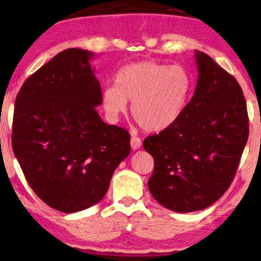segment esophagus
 <instances>
[{"instance_id":"esophagus-1","label":"esophagus","mask_w":261,"mask_h":261,"mask_svg":"<svg viewBox=\"0 0 261 261\" xmlns=\"http://www.w3.org/2000/svg\"><path fill=\"white\" fill-rule=\"evenodd\" d=\"M130 143H131L132 149H138L139 147L141 146V139L139 138V137H137V136H132Z\"/></svg>"}]
</instances>
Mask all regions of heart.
<instances>
[{"label": "heart", "instance_id": "b5f03b06", "mask_svg": "<svg viewBox=\"0 0 261 261\" xmlns=\"http://www.w3.org/2000/svg\"><path fill=\"white\" fill-rule=\"evenodd\" d=\"M192 90V77L182 66L156 61L127 65L117 73L115 85L102 91L108 115L118 117L132 102V116L146 131L158 132L171 126L181 116Z\"/></svg>", "mask_w": 261, "mask_h": 261}]
</instances>
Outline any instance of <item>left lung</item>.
I'll list each match as a JSON object with an SVG mask.
<instances>
[{
    "label": "left lung",
    "instance_id": "obj_1",
    "mask_svg": "<svg viewBox=\"0 0 261 261\" xmlns=\"http://www.w3.org/2000/svg\"><path fill=\"white\" fill-rule=\"evenodd\" d=\"M197 85L171 126L146 137L154 159L148 180L160 204L176 212L205 209L233 182L249 137L246 101L236 79L196 50Z\"/></svg>",
    "mask_w": 261,
    "mask_h": 261
}]
</instances>
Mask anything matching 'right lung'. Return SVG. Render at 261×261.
<instances>
[{
    "label": "right lung",
    "mask_w": 261,
    "mask_h": 261,
    "mask_svg": "<svg viewBox=\"0 0 261 261\" xmlns=\"http://www.w3.org/2000/svg\"><path fill=\"white\" fill-rule=\"evenodd\" d=\"M91 52L66 49L19 90L12 149L28 185L45 204L72 213L105 196L115 169L130 154V135L101 120L100 84Z\"/></svg>",
    "instance_id": "add662e5"
}]
</instances>
